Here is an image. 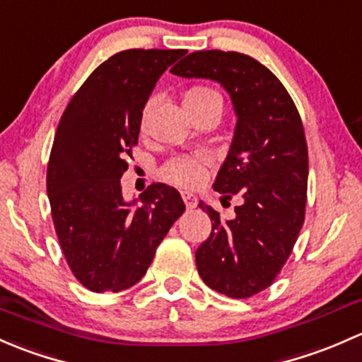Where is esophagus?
<instances>
[{
	"mask_svg": "<svg viewBox=\"0 0 362 362\" xmlns=\"http://www.w3.org/2000/svg\"><path fill=\"white\" fill-rule=\"evenodd\" d=\"M181 197H182V200H185L186 209H195V207H197V204H199V199H197V197L193 195V193H189V192H182V193H181Z\"/></svg>",
	"mask_w": 362,
	"mask_h": 362,
	"instance_id": "1",
	"label": "esophagus"
}]
</instances>
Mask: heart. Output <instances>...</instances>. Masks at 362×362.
<instances>
[{
  "label": "heart",
  "mask_w": 362,
  "mask_h": 362,
  "mask_svg": "<svg viewBox=\"0 0 362 362\" xmlns=\"http://www.w3.org/2000/svg\"><path fill=\"white\" fill-rule=\"evenodd\" d=\"M211 103L221 104V95L212 88L204 87V85H197V87L188 88L182 95V106H185L186 113L192 115L195 113L200 107L207 106ZM153 100H148L144 106L143 115H141V130L144 132L148 122V115H150ZM209 158L206 153H195V155H185L176 156V158L169 160L163 165L162 174L167 181L174 182L177 186H185V188H193L202 181L204 169H206Z\"/></svg>",
  "instance_id": "b5f03b06"
}]
</instances>
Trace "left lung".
Returning a JSON list of instances; mask_svg holds the SVG:
<instances>
[{"label": "left lung", "mask_w": 362, "mask_h": 362, "mask_svg": "<svg viewBox=\"0 0 362 362\" xmlns=\"http://www.w3.org/2000/svg\"><path fill=\"white\" fill-rule=\"evenodd\" d=\"M170 73L218 81L232 98L235 134L214 189L242 204L226 221L199 204L212 232L195 259L209 288L249 298L275 281L305 221L308 150L300 113L279 78L245 54L193 52Z\"/></svg>", "instance_id": "8db88e82"}]
</instances>
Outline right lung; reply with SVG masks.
<instances>
[{
  "label": "right lung",
  "mask_w": 362,
  "mask_h": 362,
  "mask_svg": "<svg viewBox=\"0 0 362 362\" xmlns=\"http://www.w3.org/2000/svg\"><path fill=\"white\" fill-rule=\"evenodd\" d=\"M185 54L118 52L85 80L59 122L47 167L52 219L71 272L94 293L139 282L185 212L170 186L153 182L139 200L125 202L120 185L146 100L163 71Z\"/></svg>",
  "instance_id": "obj_1"
}]
</instances>
